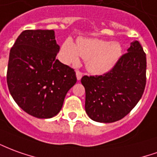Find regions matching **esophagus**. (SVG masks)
I'll return each instance as SVG.
<instances>
[{"label": "esophagus", "mask_w": 157, "mask_h": 157, "mask_svg": "<svg viewBox=\"0 0 157 157\" xmlns=\"http://www.w3.org/2000/svg\"><path fill=\"white\" fill-rule=\"evenodd\" d=\"M75 74H76V78H77V80H78V81H80V80H81L82 77V73L81 72V71H77L76 72H75Z\"/></svg>", "instance_id": "obj_1"}]
</instances>
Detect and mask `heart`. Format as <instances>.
<instances>
[{
    "label": "heart",
    "instance_id": "heart-1",
    "mask_svg": "<svg viewBox=\"0 0 157 157\" xmlns=\"http://www.w3.org/2000/svg\"><path fill=\"white\" fill-rule=\"evenodd\" d=\"M61 52L64 62L77 64L82 57L86 61L87 71L101 75L116 65L122 54V48L117 42L79 38L76 45L71 39H67L63 42Z\"/></svg>",
    "mask_w": 157,
    "mask_h": 157
}]
</instances>
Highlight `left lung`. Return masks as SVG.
Listing matches in <instances>:
<instances>
[{"label":"left lung","instance_id":"1","mask_svg":"<svg viewBox=\"0 0 157 157\" xmlns=\"http://www.w3.org/2000/svg\"><path fill=\"white\" fill-rule=\"evenodd\" d=\"M85 109L98 122L109 123L126 117L142 97L146 84V55L138 40L116 65L102 75H84Z\"/></svg>","mask_w":157,"mask_h":157}]
</instances>
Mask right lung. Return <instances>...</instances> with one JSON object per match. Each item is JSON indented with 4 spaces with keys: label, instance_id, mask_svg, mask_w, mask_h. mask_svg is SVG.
I'll use <instances>...</instances> for the list:
<instances>
[{
    "label": "right lung",
    "instance_id": "right-lung-1",
    "mask_svg": "<svg viewBox=\"0 0 157 157\" xmlns=\"http://www.w3.org/2000/svg\"><path fill=\"white\" fill-rule=\"evenodd\" d=\"M52 29H27L11 48L6 82L17 105L30 116L48 119L59 112L67 92L76 82L74 70L56 56Z\"/></svg>",
    "mask_w": 157,
    "mask_h": 157
}]
</instances>
